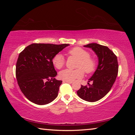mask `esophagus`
<instances>
[{"label":"esophagus","instance_id":"34e87169","mask_svg":"<svg viewBox=\"0 0 135 135\" xmlns=\"http://www.w3.org/2000/svg\"><path fill=\"white\" fill-rule=\"evenodd\" d=\"M63 82H64V83H70V84H71V83H73V81H67V80H63Z\"/></svg>","mask_w":135,"mask_h":135}]
</instances>
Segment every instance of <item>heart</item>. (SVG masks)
Segmentation results:
<instances>
[{
  "label": "heart",
  "instance_id": "obj_1",
  "mask_svg": "<svg viewBox=\"0 0 135 135\" xmlns=\"http://www.w3.org/2000/svg\"><path fill=\"white\" fill-rule=\"evenodd\" d=\"M68 55L79 59L76 70L65 69L59 73V77L64 80L73 81L76 79L81 78L84 75V70L86 73L94 71L97 66L94 59L90 57V54L86 50L79 47H74L68 52ZM52 63L57 69H61L65 65V59L62 54H57L52 59Z\"/></svg>",
  "mask_w": 135,
  "mask_h": 135
}]
</instances>
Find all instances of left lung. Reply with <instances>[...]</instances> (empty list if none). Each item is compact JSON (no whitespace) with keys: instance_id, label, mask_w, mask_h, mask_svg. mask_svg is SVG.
Returning a JSON list of instances; mask_svg holds the SVG:
<instances>
[{"instance_id":"8db88e82","label":"left lung","mask_w":135,"mask_h":135,"mask_svg":"<svg viewBox=\"0 0 135 135\" xmlns=\"http://www.w3.org/2000/svg\"><path fill=\"white\" fill-rule=\"evenodd\" d=\"M84 47L92 49L98 58L97 70L89 82L92 84L81 86L77 94L81 99L88 102H96L104 97L113 86L117 78L118 65L117 58L107 46L92 43Z\"/></svg>"}]
</instances>
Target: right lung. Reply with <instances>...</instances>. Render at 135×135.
Wrapping results in <instances>:
<instances>
[{"label": "right lung", "mask_w": 135, "mask_h": 135, "mask_svg": "<svg viewBox=\"0 0 135 135\" xmlns=\"http://www.w3.org/2000/svg\"><path fill=\"white\" fill-rule=\"evenodd\" d=\"M69 45L33 43L20 54L16 77L21 92L30 101L42 105L57 97L62 81L55 78L57 73L52 59Z\"/></svg>", "instance_id": "add662e5"}]
</instances>
